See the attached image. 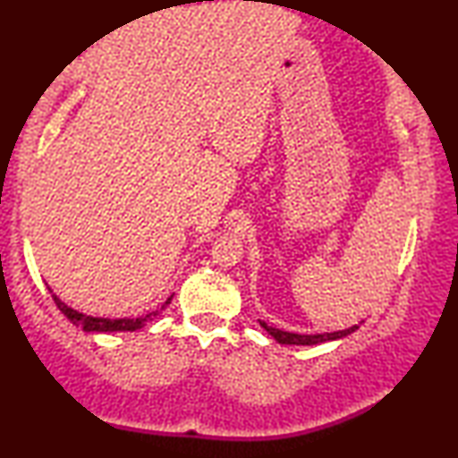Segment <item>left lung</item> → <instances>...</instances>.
Masks as SVG:
<instances>
[{"instance_id":"left-lung-1","label":"left lung","mask_w":458,"mask_h":458,"mask_svg":"<svg viewBox=\"0 0 458 458\" xmlns=\"http://www.w3.org/2000/svg\"><path fill=\"white\" fill-rule=\"evenodd\" d=\"M260 327L279 344H290V346H315V344L342 340V337L354 334V331L359 329V325H352V327L342 329V331H334V334H292V331L271 327V325H267L265 321H260Z\"/></svg>"}]
</instances>
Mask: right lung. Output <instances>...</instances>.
<instances>
[{
  "instance_id": "right-lung-1",
  "label": "right lung",
  "mask_w": 458,
  "mask_h": 458,
  "mask_svg": "<svg viewBox=\"0 0 458 458\" xmlns=\"http://www.w3.org/2000/svg\"><path fill=\"white\" fill-rule=\"evenodd\" d=\"M47 290H49V287H47ZM49 292H52V290H49ZM52 298H54L55 306L60 309L62 315H64L72 325H77V327L87 331V334H114V331H137V329L146 327V325L152 321L156 315H158V310H154V312H148V315L137 317V318H129V317H123V318L91 317V315H85V312L74 310L72 306H68L66 302H62V300L55 296L54 292H52ZM171 300H173V296L168 298L165 304H162V309H165L166 304H171Z\"/></svg>"
}]
</instances>
